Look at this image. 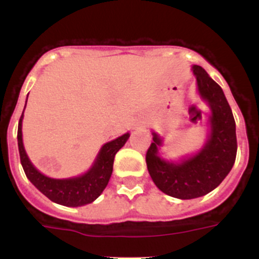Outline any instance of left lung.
I'll list each match as a JSON object with an SVG mask.
<instances>
[{"mask_svg": "<svg viewBox=\"0 0 259 259\" xmlns=\"http://www.w3.org/2000/svg\"><path fill=\"white\" fill-rule=\"evenodd\" d=\"M192 71L198 96L209 110L204 144L171 160L161 153L164 138L151 132L153 143L146 151V166L154 184L178 199H194L215 189L232 170L237 155L236 121L223 90L203 67L193 65Z\"/></svg>", "mask_w": 259, "mask_h": 259, "instance_id": "1", "label": "left lung"}]
</instances>
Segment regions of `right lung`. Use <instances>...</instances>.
I'll use <instances>...</instances> for the list:
<instances>
[{"instance_id": "add662e5", "label": "right lung", "mask_w": 259, "mask_h": 259, "mask_svg": "<svg viewBox=\"0 0 259 259\" xmlns=\"http://www.w3.org/2000/svg\"><path fill=\"white\" fill-rule=\"evenodd\" d=\"M23 111L20 117V121H18L17 143L21 164H22L27 179L50 200L57 203V204L65 205V207H82V205L90 204L94 200L98 199L110 180L115 154L125 145V143L129 139L130 133H125L121 137L105 143L101 146L94 163L85 173L77 177H71V178L56 179L41 173L31 163L30 158L26 153L22 139Z\"/></svg>"}]
</instances>
